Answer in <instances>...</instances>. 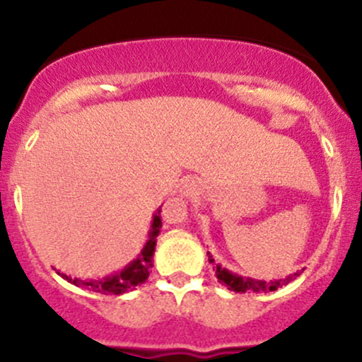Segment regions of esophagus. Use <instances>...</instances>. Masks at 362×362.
<instances>
[{
    "label": "esophagus",
    "instance_id": "esophagus-1",
    "mask_svg": "<svg viewBox=\"0 0 362 362\" xmlns=\"http://www.w3.org/2000/svg\"><path fill=\"white\" fill-rule=\"evenodd\" d=\"M189 190H190V189H185V190H184V194H190V192H189Z\"/></svg>",
    "mask_w": 362,
    "mask_h": 362
}]
</instances>
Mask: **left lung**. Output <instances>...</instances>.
Instances as JSON below:
<instances>
[{
  "label": "left lung",
  "mask_w": 362,
  "mask_h": 362,
  "mask_svg": "<svg viewBox=\"0 0 362 362\" xmlns=\"http://www.w3.org/2000/svg\"><path fill=\"white\" fill-rule=\"evenodd\" d=\"M209 255V262L214 264V271H216V277H218L219 282H223L224 286H228V289L235 291V293H247V291H252V293H267V291H276L277 288H282L284 284L293 279V276L286 277V279H279V281H271V282H265V281H259V279H252V277H242L238 274L230 272L228 269L221 267L219 264H216L213 255L207 252ZM305 271V269H303ZM300 276V272L294 274V277Z\"/></svg>",
  "instance_id": "obj_1"
}]
</instances>
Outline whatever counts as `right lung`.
Returning a JSON list of instances; mask_svg holds the SVG:
<instances>
[{
    "label": "right lung",
    "mask_w": 362,
    "mask_h": 362,
    "mask_svg": "<svg viewBox=\"0 0 362 362\" xmlns=\"http://www.w3.org/2000/svg\"><path fill=\"white\" fill-rule=\"evenodd\" d=\"M161 207L156 211L155 216H153L151 221V230H149L148 240L144 243L143 250L131 264H127L126 267L120 272L112 274V276L102 277V279H78V277L66 276L61 271L57 274L71 282L74 286H80V288H86L93 293H102V294H124L127 291H132L136 286L146 282L149 276V269L153 267V255H155V247H156V236L160 235L161 228Z\"/></svg>",
    "instance_id": "right-lung-1"
}]
</instances>
